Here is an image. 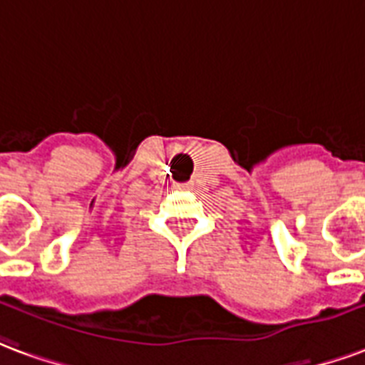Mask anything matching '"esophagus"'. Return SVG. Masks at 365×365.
Instances as JSON below:
<instances>
[{
  "label": "esophagus",
  "instance_id": "1",
  "mask_svg": "<svg viewBox=\"0 0 365 365\" xmlns=\"http://www.w3.org/2000/svg\"><path fill=\"white\" fill-rule=\"evenodd\" d=\"M175 187H178V190H191V187H193V183H175Z\"/></svg>",
  "mask_w": 365,
  "mask_h": 365
}]
</instances>
